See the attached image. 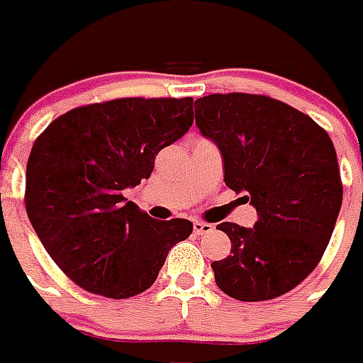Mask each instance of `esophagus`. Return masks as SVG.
<instances>
[{
    "mask_svg": "<svg viewBox=\"0 0 363 363\" xmlns=\"http://www.w3.org/2000/svg\"><path fill=\"white\" fill-rule=\"evenodd\" d=\"M213 230H215L213 224H207V222H199V220L194 222V233H196V235H205V233H211Z\"/></svg>",
    "mask_w": 363,
    "mask_h": 363,
    "instance_id": "esophagus-1",
    "label": "esophagus"
}]
</instances>
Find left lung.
<instances>
[{"instance_id":"left-lung-1","label":"left lung","mask_w":363,"mask_h":363,"mask_svg":"<svg viewBox=\"0 0 363 363\" xmlns=\"http://www.w3.org/2000/svg\"><path fill=\"white\" fill-rule=\"evenodd\" d=\"M194 105L226 186L258 213L254 228H216L232 241V254L211 264L216 286L239 301L279 298L315 269L332 238L343 201L335 147L311 116L267 96L211 94Z\"/></svg>"}]
</instances>
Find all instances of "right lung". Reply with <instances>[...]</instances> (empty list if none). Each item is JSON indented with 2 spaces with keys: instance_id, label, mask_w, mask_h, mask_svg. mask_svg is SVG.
Masks as SVG:
<instances>
[{
  "instance_id": "add662e5",
  "label": "right lung",
  "mask_w": 363,
  "mask_h": 363,
  "mask_svg": "<svg viewBox=\"0 0 363 363\" xmlns=\"http://www.w3.org/2000/svg\"><path fill=\"white\" fill-rule=\"evenodd\" d=\"M192 98H122L67 111L37 137L26 167V211L71 281L125 299L150 288L167 252L192 233L186 218L154 220L125 188L154 169L194 122Z\"/></svg>"
}]
</instances>
